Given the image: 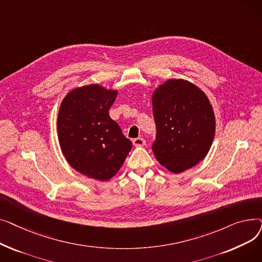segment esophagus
<instances>
[{
    "label": "esophagus",
    "mask_w": 262,
    "mask_h": 262,
    "mask_svg": "<svg viewBox=\"0 0 262 262\" xmlns=\"http://www.w3.org/2000/svg\"><path fill=\"white\" fill-rule=\"evenodd\" d=\"M133 143L135 146H143L145 145V140L143 138H135L133 139Z\"/></svg>",
    "instance_id": "34e87169"
}]
</instances>
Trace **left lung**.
I'll return each mask as SVG.
<instances>
[{
	"label": "left lung",
	"instance_id": "1",
	"mask_svg": "<svg viewBox=\"0 0 262 262\" xmlns=\"http://www.w3.org/2000/svg\"><path fill=\"white\" fill-rule=\"evenodd\" d=\"M156 140L152 149L161 166L173 173L194 167L208 154L215 133L212 106L198 86L168 79L152 95Z\"/></svg>",
	"mask_w": 262,
	"mask_h": 262
}]
</instances>
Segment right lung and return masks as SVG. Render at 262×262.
Returning <instances> with one entry per match:
<instances>
[{"label":"right lung","mask_w":262,"mask_h":262,"mask_svg":"<svg viewBox=\"0 0 262 262\" xmlns=\"http://www.w3.org/2000/svg\"><path fill=\"white\" fill-rule=\"evenodd\" d=\"M118 90L92 84L73 89L62 100L58 140L68 163L82 175L105 182L125 161L133 143L109 117Z\"/></svg>","instance_id":"obj_1"}]
</instances>
